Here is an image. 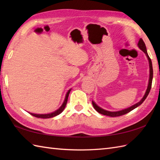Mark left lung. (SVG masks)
<instances>
[{"label":"left lung","mask_w":160,"mask_h":160,"mask_svg":"<svg viewBox=\"0 0 160 160\" xmlns=\"http://www.w3.org/2000/svg\"><path fill=\"white\" fill-rule=\"evenodd\" d=\"M138 47H140V49H142L143 52L146 53V55H147L148 61H149V67H150V77H149V82H148V88L147 89V91H146V93L144 95V96L143 97V98L138 102L137 104H135L134 105H132V107H129L128 108H126V109H124L122 111H117V112H111V111H108L106 110H104L102 108H101L100 107H99L96 104V103L92 101V104L94 107L95 109H96L98 113H100L102 115H107V116H110V117H118V116H121V115H123L124 114H127L129 112L131 111L132 110H133L134 108H135L136 107H138V106H140V104H142V102L145 100L146 98L148 96V95L150 92L151 89V86H152V75H153V71H152V62H151V60L150 58V57L148 56V53H147V47H146L145 45V43L143 41V40L142 38L140 39L138 42Z\"/></svg>","instance_id":"obj_1"}]
</instances>
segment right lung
I'll use <instances>...</instances> for the list:
<instances>
[{
	"label": "right lung",
	"mask_w": 160,
	"mask_h": 160,
	"mask_svg": "<svg viewBox=\"0 0 160 160\" xmlns=\"http://www.w3.org/2000/svg\"><path fill=\"white\" fill-rule=\"evenodd\" d=\"M71 89L68 91L67 95H66V97H65V99H64V102L62 104V106L60 107L59 109L56 110L55 112H53L52 113H49V114H33L32 113H29L33 116H34L36 118H43V119H46V118H53V117H55L56 115L60 114L63 111V110L64 109V108L66 107V104L67 102V100H68V96H69V94L70 93Z\"/></svg>",
	"instance_id": "right-lung-1"
}]
</instances>
